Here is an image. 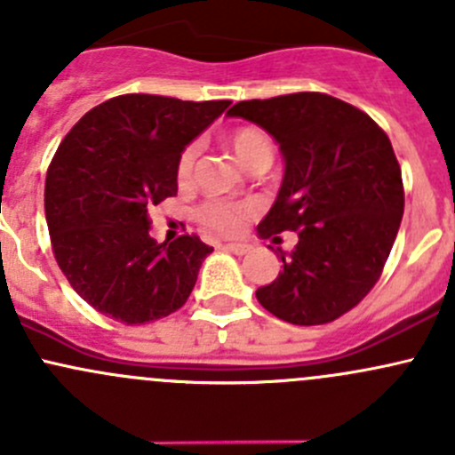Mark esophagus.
I'll list each match as a JSON object with an SVG mask.
<instances>
[{
  "label": "esophagus",
  "mask_w": 455,
  "mask_h": 455,
  "mask_svg": "<svg viewBox=\"0 0 455 455\" xmlns=\"http://www.w3.org/2000/svg\"><path fill=\"white\" fill-rule=\"evenodd\" d=\"M251 246L249 244H242V242H228V244H224V251H228V253H235V255H246L249 253Z\"/></svg>",
  "instance_id": "34e87169"
}]
</instances>
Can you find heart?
Segmentation results:
<instances>
[{
  "label": "heart",
  "instance_id": "heart-1",
  "mask_svg": "<svg viewBox=\"0 0 455 455\" xmlns=\"http://www.w3.org/2000/svg\"><path fill=\"white\" fill-rule=\"evenodd\" d=\"M228 147L235 154V158L244 164L246 169H253L257 164H270L275 156V145L270 136L264 130L253 125L237 127L228 136ZM196 158H198V145H189L182 149L180 158L176 164L178 180L185 185L191 180L196 167ZM255 213L253 204L249 202H231V200H209L200 206L198 220L204 227L213 228V231L224 233V235H233L244 227L246 220Z\"/></svg>",
  "mask_w": 455,
  "mask_h": 455
}]
</instances>
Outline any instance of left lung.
<instances>
[{
  "label": "left lung",
  "mask_w": 455,
  "mask_h": 455,
  "mask_svg": "<svg viewBox=\"0 0 455 455\" xmlns=\"http://www.w3.org/2000/svg\"><path fill=\"white\" fill-rule=\"evenodd\" d=\"M228 116L277 140L283 178L259 237L299 231L283 270L255 297L295 325H319L355 308L380 277L405 209L387 134L355 105L321 92L242 100Z\"/></svg>",
  "instance_id": "1"
}]
</instances>
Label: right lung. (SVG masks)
Here are the masks:
<instances>
[{
  "label": "right lung",
  "mask_w": 455,
  "mask_h": 455,
  "mask_svg": "<svg viewBox=\"0 0 455 455\" xmlns=\"http://www.w3.org/2000/svg\"><path fill=\"white\" fill-rule=\"evenodd\" d=\"M231 100L123 94L90 109L45 176V220L59 268L100 315L136 325L176 313L211 253L200 237L158 244L149 206L178 194L176 164Z\"/></svg>",
  "instance_id": "right-lung-1"
}]
</instances>
